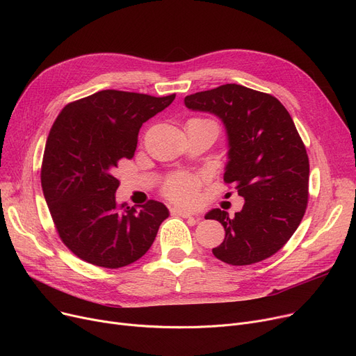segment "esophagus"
<instances>
[{"label": "esophagus", "mask_w": 356, "mask_h": 356, "mask_svg": "<svg viewBox=\"0 0 356 356\" xmlns=\"http://www.w3.org/2000/svg\"><path fill=\"white\" fill-rule=\"evenodd\" d=\"M172 213H173V215H177V216H181V218H193V219L199 220L197 216H195L193 213H191V212H188V211H184V209H172Z\"/></svg>", "instance_id": "esophagus-1"}]
</instances>
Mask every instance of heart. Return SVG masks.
Listing matches in <instances>:
<instances>
[{
  "mask_svg": "<svg viewBox=\"0 0 356 356\" xmlns=\"http://www.w3.org/2000/svg\"><path fill=\"white\" fill-rule=\"evenodd\" d=\"M203 121V120H195ZM199 179L188 175H177L167 181L164 193L168 199L181 204H192L197 197Z\"/></svg>",
  "mask_w": 356,
  "mask_h": 356,
  "instance_id": "obj_1",
  "label": "heart"
}]
</instances>
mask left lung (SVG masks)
Masks as SVG:
<instances>
[{
    "mask_svg": "<svg viewBox=\"0 0 356 356\" xmlns=\"http://www.w3.org/2000/svg\"><path fill=\"white\" fill-rule=\"evenodd\" d=\"M184 105L222 121L228 140L223 180L245 199L235 216L218 208L204 215L225 229L213 255L231 266L274 255L300 225L309 199V157L289 111L268 93L235 83L196 92Z\"/></svg>",
    "mask_w": 356,
    "mask_h": 356,
    "instance_id": "obj_1",
    "label": "left lung"
}]
</instances>
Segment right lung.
<instances>
[{"mask_svg":"<svg viewBox=\"0 0 356 356\" xmlns=\"http://www.w3.org/2000/svg\"><path fill=\"white\" fill-rule=\"evenodd\" d=\"M175 98L105 89L66 105L56 118L42 188L63 244L86 263L105 268L134 263L170 215L157 200L140 209L118 204L114 172L121 159L134 156L141 125Z\"/></svg>","mask_w":356,"mask_h":356,"instance_id":"1","label":"right lung"}]
</instances>
